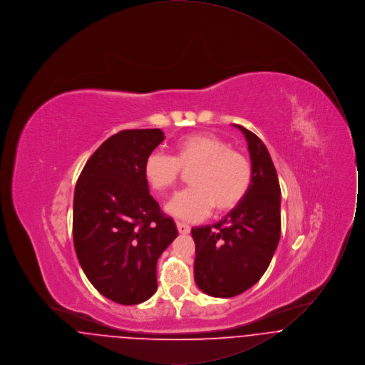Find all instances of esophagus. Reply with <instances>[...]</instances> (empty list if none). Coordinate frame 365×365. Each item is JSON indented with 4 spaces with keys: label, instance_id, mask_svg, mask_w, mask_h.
Returning a JSON list of instances; mask_svg holds the SVG:
<instances>
[{
    "label": "esophagus",
    "instance_id": "obj_1",
    "mask_svg": "<svg viewBox=\"0 0 365 365\" xmlns=\"http://www.w3.org/2000/svg\"><path fill=\"white\" fill-rule=\"evenodd\" d=\"M176 227H178V231H179L180 234H189V232H190V226L186 225V223H183V222H176Z\"/></svg>",
    "mask_w": 365,
    "mask_h": 365
}]
</instances>
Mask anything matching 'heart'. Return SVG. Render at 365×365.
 Wrapping results in <instances>:
<instances>
[{
    "instance_id": "obj_1",
    "label": "heart",
    "mask_w": 365,
    "mask_h": 365,
    "mask_svg": "<svg viewBox=\"0 0 365 365\" xmlns=\"http://www.w3.org/2000/svg\"><path fill=\"white\" fill-rule=\"evenodd\" d=\"M183 173H190L191 187L179 191L167 204V212L185 220L208 216L213 207L227 212L240 205L252 185V164L226 139L194 133L178 139L173 156L153 152L145 160L143 174L152 190L163 195Z\"/></svg>"
}]
</instances>
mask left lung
Here are the masks:
<instances>
[{
  "instance_id": "8db88e82",
  "label": "left lung",
  "mask_w": 365,
  "mask_h": 365,
  "mask_svg": "<svg viewBox=\"0 0 365 365\" xmlns=\"http://www.w3.org/2000/svg\"><path fill=\"white\" fill-rule=\"evenodd\" d=\"M247 140L252 185L246 197L212 225L191 228L194 280L205 294L230 298L260 280L280 238V186L268 149L256 134L235 124Z\"/></svg>"
}]
</instances>
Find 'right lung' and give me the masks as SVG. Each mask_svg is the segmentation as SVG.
I'll return each mask as SVG.
<instances>
[{
	"label": "right lung",
	"instance_id": "right-lung-1",
	"mask_svg": "<svg viewBox=\"0 0 365 365\" xmlns=\"http://www.w3.org/2000/svg\"><path fill=\"white\" fill-rule=\"evenodd\" d=\"M164 138L160 128L109 137L87 160L75 186L78 260L90 283L122 305L140 304L156 293L157 260L178 237L143 174L145 160Z\"/></svg>",
	"mask_w": 365,
	"mask_h": 365
}]
</instances>
